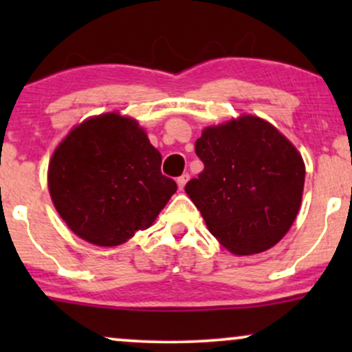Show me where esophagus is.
<instances>
[{
  "mask_svg": "<svg viewBox=\"0 0 352 352\" xmlns=\"http://www.w3.org/2000/svg\"><path fill=\"white\" fill-rule=\"evenodd\" d=\"M188 179H190V177H188V173H184V175H180L179 179H177V185H179V188H180V190H184L185 185H187Z\"/></svg>",
  "mask_w": 352,
  "mask_h": 352,
  "instance_id": "esophagus-1",
  "label": "esophagus"
}]
</instances>
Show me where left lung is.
<instances>
[{
	"mask_svg": "<svg viewBox=\"0 0 352 352\" xmlns=\"http://www.w3.org/2000/svg\"><path fill=\"white\" fill-rule=\"evenodd\" d=\"M195 152L205 168L185 192L208 232L238 256L276 245L301 207L306 168L298 148L268 120L241 114L205 127Z\"/></svg>",
	"mask_w": 352,
	"mask_h": 352,
	"instance_id": "obj_1",
	"label": "left lung"
}]
</instances>
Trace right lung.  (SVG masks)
<instances>
[{
    "instance_id": "obj_1",
    "label": "right lung",
    "mask_w": 352,
    "mask_h": 352,
    "mask_svg": "<svg viewBox=\"0 0 352 352\" xmlns=\"http://www.w3.org/2000/svg\"><path fill=\"white\" fill-rule=\"evenodd\" d=\"M162 155L134 117H87L52 152L47 188L74 235L96 246H119L147 230L177 192L160 172Z\"/></svg>"
}]
</instances>
